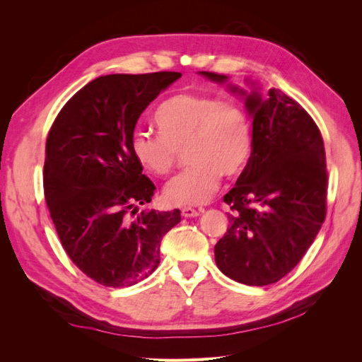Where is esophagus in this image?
I'll return each instance as SVG.
<instances>
[{"mask_svg": "<svg viewBox=\"0 0 362 362\" xmlns=\"http://www.w3.org/2000/svg\"><path fill=\"white\" fill-rule=\"evenodd\" d=\"M181 214L184 217H196V216H199V211L194 210V208H192V206H184L181 210Z\"/></svg>", "mask_w": 362, "mask_h": 362, "instance_id": "esophagus-1", "label": "esophagus"}]
</instances>
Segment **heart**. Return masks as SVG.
Masks as SVG:
<instances>
[{"mask_svg":"<svg viewBox=\"0 0 362 362\" xmlns=\"http://www.w3.org/2000/svg\"><path fill=\"white\" fill-rule=\"evenodd\" d=\"M152 120L158 136L134 131L129 151L139 166L166 177L185 151L190 166L166 184L170 205H201L211 198L221 177L234 178L252 156L254 136L247 108L237 100L211 93H177L166 98Z\"/></svg>","mask_w":362,"mask_h":362,"instance_id":"1","label":"heart"}]
</instances>
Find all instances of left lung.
<instances>
[{"label": "left lung", "instance_id": "obj_1", "mask_svg": "<svg viewBox=\"0 0 362 362\" xmlns=\"http://www.w3.org/2000/svg\"><path fill=\"white\" fill-rule=\"evenodd\" d=\"M218 84L226 75L199 72ZM245 100L254 146L235 187L226 234L214 246L223 275L246 286H269L290 273L313 245L326 216V160L319 128L302 105L278 89L266 95L255 83Z\"/></svg>", "mask_w": 362, "mask_h": 362}]
</instances>
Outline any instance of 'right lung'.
Masks as SVG:
<instances>
[{
	"label": "right lung",
	"instance_id": "add662e5",
	"mask_svg": "<svg viewBox=\"0 0 362 362\" xmlns=\"http://www.w3.org/2000/svg\"><path fill=\"white\" fill-rule=\"evenodd\" d=\"M180 72L98 76L62 108L49 129L43 189L63 249L84 275L129 287L160 264L163 235L180 210L140 211L156 185L129 151L140 115Z\"/></svg>",
	"mask_w": 362,
	"mask_h": 362
}]
</instances>
